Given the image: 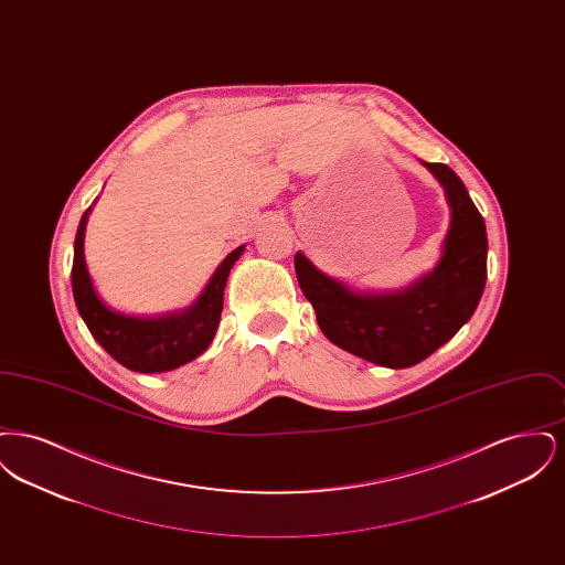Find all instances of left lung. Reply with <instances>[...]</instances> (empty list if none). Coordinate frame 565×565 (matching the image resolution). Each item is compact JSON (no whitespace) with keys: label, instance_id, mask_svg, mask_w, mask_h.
<instances>
[{"label":"left lung","instance_id":"obj_1","mask_svg":"<svg viewBox=\"0 0 565 565\" xmlns=\"http://www.w3.org/2000/svg\"><path fill=\"white\" fill-rule=\"evenodd\" d=\"M422 164L445 189L451 224L436 267L396 292H366L296 252L298 286L326 339L385 369H408L456 337L483 295L487 231L463 182L443 162Z\"/></svg>","mask_w":565,"mask_h":565}]
</instances>
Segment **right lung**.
I'll return each instance as SVG.
<instances>
[{
  "instance_id": "add662e5",
  "label": "right lung",
  "mask_w": 565,
  "mask_h": 565,
  "mask_svg": "<svg viewBox=\"0 0 565 565\" xmlns=\"http://www.w3.org/2000/svg\"><path fill=\"white\" fill-rule=\"evenodd\" d=\"M90 210L93 205L82 215L76 233L72 290L93 339L116 362L135 373H167L199 358L214 341L224 307L226 279L245 245H239L222 260L205 290L186 309L162 316H127L102 300L86 269L84 233Z\"/></svg>"
}]
</instances>
